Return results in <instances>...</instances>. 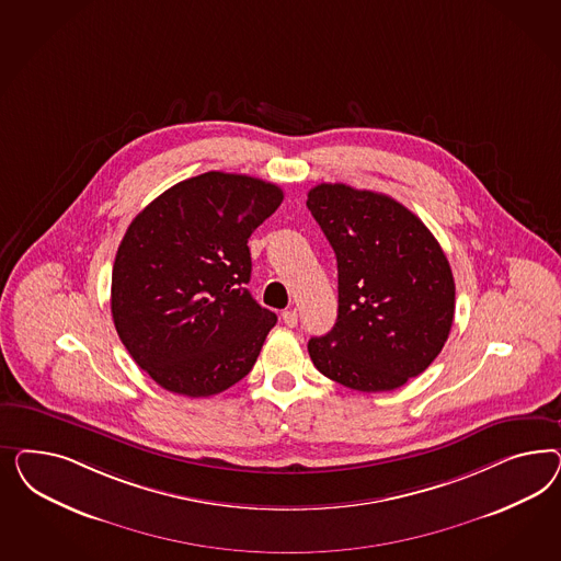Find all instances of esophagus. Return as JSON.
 <instances>
[{"mask_svg":"<svg viewBox=\"0 0 561 561\" xmlns=\"http://www.w3.org/2000/svg\"><path fill=\"white\" fill-rule=\"evenodd\" d=\"M282 321L286 323V327H296L298 324V312L294 308H288L282 312Z\"/></svg>","mask_w":561,"mask_h":561,"instance_id":"obj_1","label":"esophagus"}]
</instances>
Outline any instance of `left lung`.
Segmentation results:
<instances>
[{
	"label": "left lung",
	"mask_w": 561,
	"mask_h": 561,
	"mask_svg": "<svg viewBox=\"0 0 561 561\" xmlns=\"http://www.w3.org/2000/svg\"><path fill=\"white\" fill-rule=\"evenodd\" d=\"M308 209L337 256V323L308 341L319 373L347 389L394 391L440 354L455 279L434 234L389 195L321 183Z\"/></svg>",
	"instance_id": "8db88e82"
}]
</instances>
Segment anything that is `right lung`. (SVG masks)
<instances>
[{
    "label": "right lung",
    "instance_id": "obj_1",
    "mask_svg": "<svg viewBox=\"0 0 561 561\" xmlns=\"http://www.w3.org/2000/svg\"><path fill=\"white\" fill-rule=\"evenodd\" d=\"M282 202L273 183L211 170L164 191L129 224L111 312L125 350L162 389L209 397L255 366L277 317L244 288L249 238Z\"/></svg>",
    "mask_w": 561,
    "mask_h": 561
}]
</instances>
